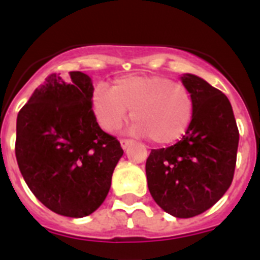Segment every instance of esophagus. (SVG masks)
Returning <instances> with one entry per match:
<instances>
[{
    "label": "esophagus",
    "instance_id": "1",
    "mask_svg": "<svg viewBox=\"0 0 260 260\" xmlns=\"http://www.w3.org/2000/svg\"><path fill=\"white\" fill-rule=\"evenodd\" d=\"M119 143H121V147H122L123 150H126V148L132 144V141H128V139H122Z\"/></svg>",
    "mask_w": 260,
    "mask_h": 260
}]
</instances>
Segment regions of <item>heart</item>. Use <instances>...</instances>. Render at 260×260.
I'll use <instances>...</instances> for the list:
<instances>
[{
	"instance_id": "b5f03b06",
	"label": "heart",
	"mask_w": 260,
	"mask_h": 260,
	"mask_svg": "<svg viewBox=\"0 0 260 260\" xmlns=\"http://www.w3.org/2000/svg\"><path fill=\"white\" fill-rule=\"evenodd\" d=\"M93 114L105 132L122 125L132 109V132L151 137L158 144H169L185 134L194 113L190 92L181 84L158 75L119 78L113 88L98 84L93 88Z\"/></svg>"
}]
</instances>
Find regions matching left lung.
<instances>
[{
	"mask_svg": "<svg viewBox=\"0 0 260 260\" xmlns=\"http://www.w3.org/2000/svg\"><path fill=\"white\" fill-rule=\"evenodd\" d=\"M194 102L180 142L152 150L146 162L148 190L169 215L189 219L211 208L229 189L237 158V123L228 98L194 74L181 77Z\"/></svg>",
	"mask_w": 260,
	"mask_h": 260,
	"instance_id": "obj_1",
	"label": "left lung"
}]
</instances>
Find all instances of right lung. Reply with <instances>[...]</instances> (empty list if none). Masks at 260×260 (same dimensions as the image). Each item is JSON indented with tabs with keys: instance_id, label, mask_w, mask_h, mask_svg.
<instances>
[{
	"instance_id": "add662e5",
	"label": "right lung",
	"mask_w": 260,
	"mask_h": 260,
	"mask_svg": "<svg viewBox=\"0 0 260 260\" xmlns=\"http://www.w3.org/2000/svg\"><path fill=\"white\" fill-rule=\"evenodd\" d=\"M93 84L82 71L50 74L17 118L15 156L36 198L53 212L84 217L107 198L123 151L92 112Z\"/></svg>"
}]
</instances>
